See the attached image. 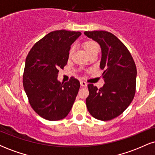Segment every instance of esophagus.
Segmentation results:
<instances>
[{
    "label": "esophagus",
    "mask_w": 155,
    "mask_h": 155,
    "mask_svg": "<svg viewBox=\"0 0 155 155\" xmlns=\"http://www.w3.org/2000/svg\"><path fill=\"white\" fill-rule=\"evenodd\" d=\"M80 84L82 87H87V83L84 81H80Z\"/></svg>",
    "instance_id": "esophagus-1"
}]
</instances>
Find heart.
Segmentation results:
<instances>
[{"instance_id": "1", "label": "heart", "mask_w": 155, "mask_h": 155, "mask_svg": "<svg viewBox=\"0 0 155 155\" xmlns=\"http://www.w3.org/2000/svg\"><path fill=\"white\" fill-rule=\"evenodd\" d=\"M83 46H84V49L86 50V51L88 53V54H90V53L92 52V51L95 50H98V45H97V44L96 43L95 41H94L92 40L86 41L83 44ZM74 47H71L70 50H69V52H68L69 57H71L73 53H74Z\"/></svg>"}]
</instances>
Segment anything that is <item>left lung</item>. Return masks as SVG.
I'll return each mask as SVG.
<instances>
[{"mask_svg":"<svg viewBox=\"0 0 155 155\" xmlns=\"http://www.w3.org/2000/svg\"><path fill=\"white\" fill-rule=\"evenodd\" d=\"M84 34L100 44L102 58L100 68L105 84L97 89L87 85V107L94 118L111 120L129 106L136 93L137 70L127 48L114 35L107 31H85Z\"/></svg>","mask_w":155,"mask_h":155,"instance_id":"obj_1","label":"left lung"}]
</instances>
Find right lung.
<instances>
[{"instance_id":"obj_1","label":"right lung","mask_w":155,"mask_h":155,"mask_svg":"<svg viewBox=\"0 0 155 155\" xmlns=\"http://www.w3.org/2000/svg\"><path fill=\"white\" fill-rule=\"evenodd\" d=\"M80 32L54 31L34 44L26 58L22 82L28 101L42 118L58 121L71 109L80 87L79 80L71 77L58 81L59 69L66 65L71 45Z\"/></svg>"}]
</instances>
